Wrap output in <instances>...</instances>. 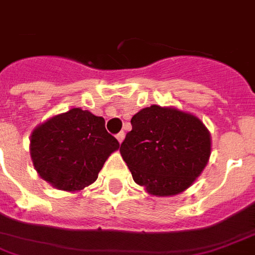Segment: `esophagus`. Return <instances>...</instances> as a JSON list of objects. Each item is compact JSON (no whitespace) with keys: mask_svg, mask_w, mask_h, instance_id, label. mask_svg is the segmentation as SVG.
I'll return each mask as SVG.
<instances>
[{"mask_svg":"<svg viewBox=\"0 0 255 255\" xmlns=\"http://www.w3.org/2000/svg\"><path fill=\"white\" fill-rule=\"evenodd\" d=\"M124 137H126V133H124L123 131H120L119 133H116V139H118V141H119V143H122V141H123Z\"/></svg>","mask_w":255,"mask_h":255,"instance_id":"1","label":"esophagus"}]
</instances>
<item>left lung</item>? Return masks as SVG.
Listing matches in <instances>:
<instances>
[{"instance_id":"left-lung-1","label":"left lung","mask_w":255,"mask_h":255,"mask_svg":"<svg viewBox=\"0 0 255 255\" xmlns=\"http://www.w3.org/2000/svg\"><path fill=\"white\" fill-rule=\"evenodd\" d=\"M131 124L120 153L133 181L153 196L185 190L208 164L209 131L194 115L155 104L132 116Z\"/></svg>"}]
</instances>
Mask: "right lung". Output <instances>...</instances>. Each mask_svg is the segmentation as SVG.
I'll list each match as a JSON object with an SVG mask.
<instances>
[{
	"mask_svg": "<svg viewBox=\"0 0 255 255\" xmlns=\"http://www.w3.org/2000/svg\"><path fill=\"white\" fill-rule=\"evenodd\" d=\"M120 147L102 116L73 108L41 124L31 133L30 155L43 180L62 190H81L98 178Z\"/></svg>",
	"mask_w": 255,
	"mask_h": 255,
	"instance_id": "1",
	"label": "right lung"
}]
</instances>
